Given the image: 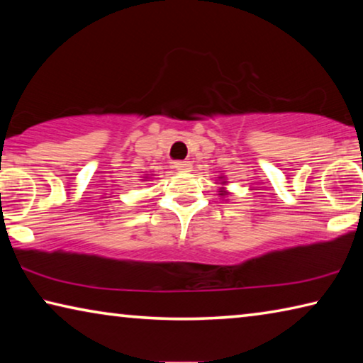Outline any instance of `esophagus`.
Wrapping results in <instances>:
<instances>
[{"label": "esophagus", "mask_w": 363, "mask_h": 363, "mask_svg": "<svg viewBox=\"0 0 363 363\" xmlns=\"http://www.w3.org/2000/svg\"><path fill=\"white\" fill-rule=\"evenodd\" d=\"M174 168L177 171H181V173H189V171L192 169V163H190V162H176Z\"/></svg>", "instance_id": "34e87169"}]
</instances>
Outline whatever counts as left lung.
Masks as SVG:
<instances>
[{
  "instance_id": "left-lung-1",
  "label": "left lung",
  "mask_w": 363,
  "mask_h": 363,
  "mask_svg": "<svg viewBox=\"0 0 363 363\" xmlns=\"http://www.w3.org/2000/svg\"><path fill=\"white\" fill-rule=\"evenodd\" d=\"M214 184H218V195L220 196V199H223V200H225V196H229L230 195V190L229 189H227V184H229V181H227V177L225 176H219L218 177V179H216V182H214Z\"/></svg>"
}]
</instances>
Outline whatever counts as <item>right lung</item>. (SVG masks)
I'll return each mask as SVG.
<instances>
[{"mask_svg": "<svg viewBox=\"0 0 363 363\" xmlns=\"http://www.w3.org/2000/svg\"><path fill=\"white\" fill-rule=\"evenodd\" d=\"M152 176H153L152 173H150V174H144V176H143L144 179H140V181H149V179H152Z\"/></svg>", "mask_w": 363, "mask_h": 363, "instance_id": "add662e5", "label": "right lung"}]
</instances>
